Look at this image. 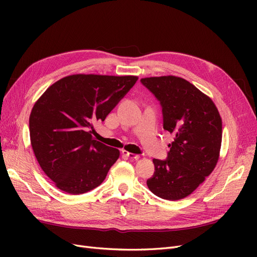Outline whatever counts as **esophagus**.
Segmentation results:
<instances>
[{"label": "esophagus", "instance_id": "1", "mask_svg": "<svg viewBox=\"0 0 257 257\" xmlns=\"http://www.w3.org/2000/svg\"><path fill=\"white\" fill-rule=\"evenodd\" d=\"M122 153H123V155H125V157L128 158V159H135V160L139 159L138 154H134V153H131V152H127V151H122Z\"/></svg>", "mask_w": 257, "mask_h": 257}]
</instances>
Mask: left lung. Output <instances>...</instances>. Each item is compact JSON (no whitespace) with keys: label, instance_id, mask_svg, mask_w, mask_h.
Masks as SVG:
<instances>
[{"label":"left lung","instance_id":"8db88e82","mask_svg":"<svg viewBox=\"0 0 257 257\" xmlns=\"http://www.w3.org/2000/svg\"><path fill=\"white\" fill-rule=\"evenodd\" d=\"M162 107L163 127L175 134L166 160H153L149 190L163 199L189 196L214 169L221 149L222 120L211 98L180 77L143 78Z\"/></svg>","mask_w":257,"mask_h":257}]
</instances>
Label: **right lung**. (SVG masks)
Wrapping results in <instances>:
<instances>
[{"label":"right lung","instance_id":"right-lung-1","mask_svg":"<svg viewBox=\"0 0 257 257\" xmlns=\"http://www.w3.org/2000/svg\"><path fill=\"white\" fill-rule=\"evenodd\" d=\"M136 76L71 75L45 91L30 114V138L38 164L58 189L78 195L102 183L118 149L93 139V122L104 121L137 81Z\"/></svg>","mask_w":257,"mask_h":257}]
</instances>
